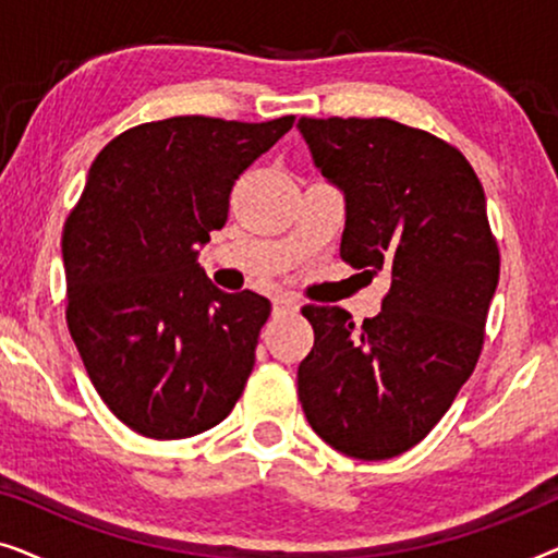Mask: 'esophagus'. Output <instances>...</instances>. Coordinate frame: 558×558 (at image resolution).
Segmentation results:
<instances>
[{"label":"esophagus","instance_id":"esophagus-1","mask_svg":"<svg viewBox=\"0 0 558 558\" xmlns=\"http://www.w3.org/2000/svg\"><path fill=\"white\" fill-rule=\"evenodd\" d=\"M296 310H300V300L294 294L284 292L274 296V312H279V315H294Z\"/></svg>","mask_w":558,"mask_h":558}]
</instances>
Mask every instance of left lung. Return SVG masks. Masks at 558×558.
<instances>
[{
	"mask_svg": "<svg viewBox=\"0 0 558 558\" xmlns=\"http://www.w3.org/2000/svg\"><path fill=\"white\" fill-rule=\"evenodd\" d=\"M319 172L345 193L340 258L391 271L378 317L307 304L315 348L296 386L312 429L355 460H391L429 434L483 353L500 277L468 157L393 119H300Z\"/></svg>",
	"mask_w": 558,
	"mask_h": 558,
	"instance_id": "obj_1",
	"label": "left lung"
}]
</instances>
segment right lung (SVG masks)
<instances>
[{
  "label": "right lung",
  "instance_id": "add662e5",
  "mask_svg": "<svg viewBox=\"0 0 558 558\" xmlns=\"http://www.w3.org/2000/svg\"><path fill=\"white\" fill-rule=\"evenodd\" d=\"M292 124L149 121L90 165L63 226L65 319L98 396L142 437H193L241 399L271 302L218 289L197 246L226 226L241 172Z\"/></svg>",
  "mask_w": 558,
  "mask_h": 558
}]
</instances>
